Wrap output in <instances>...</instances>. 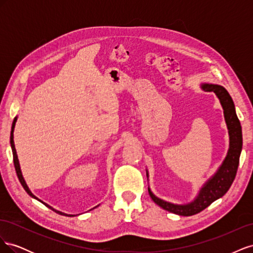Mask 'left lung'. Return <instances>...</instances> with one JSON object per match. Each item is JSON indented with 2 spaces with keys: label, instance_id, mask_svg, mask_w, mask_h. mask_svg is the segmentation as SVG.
Wrapping results in <instances>:
<instances>
[{
  "label": "left lung",
  "instance_id": "1",
  "mask_svg": "<svg viewBox=\"0 0 253 253\" xmlns=\"http://www.w3.org/2000/svg\"><path fill=\"white\" fill-rule=\"evenodd\" d=\"M202 89L205 91H213L219 99L220 104L223 106L224 116L228 127L229 133V150L225 160L218 168L216 173L212 177L204 183V186L198 192L193 202L186 205H176L164 200H160L157 196L153 194L149 188V194L155 204L163 209L178 214L181 216H191L194 214L200 213L207 207L210 206L214 201L218 200L221 196L226 194L229 188L231 187L235 178L237 167L240 163V155L242 152L243 137H242V126L241 122L236 116L234 103L231 96L229 95L227 89L218 84L203 83ZM147 176L149 174L147 171Z\"/></svg>",
  "mask_w": 253,
  "mask_h": 253
}]
</instances>
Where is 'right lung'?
<instances>
[{
	"mask_svg": "<svg viewBox=\"0 0 253 253\" xmlns=\"http://www.w3.org/2000/svg\"><path fill=\"white\" fill-rule=\"evenodd\" d=\"M16 122H17V117L13 119V122H12V126H11V133H10V145H11V150H12V155H13V164H14V168H16V172H17V175H18V178H19V180H20V182H21V185L23 186V188H24V190L26 191V192L28 193V195L29 196H32L33 198H36L37 201H39V202H41L42 204H44L45 206L46 207H48L49 209H51L52 211H55L56 213H58V214H61V215H65V216H74V215H72V214H66V213H63V212H61V211H58V210H56V209H53L52 207H50L49 205H47V204H45V203H43L42 201H40L39 198L38 197H36L33 193H32V191L29 190V188L27 187V185H26V182H25V180H24V178H23V175H22V172H21V168H20V164H19V159H18V155H17V151H16V148H14V141H13V131H14V126H16ZM98 207V206H97ZM96 208V207H95ZM94 209V208H93ZM91 210V209H90Z\"/></svg>",
	"mask_w": 253,
	"mask_h": 253,
	"instance_id": "1",
	"label": "right lung"
}]
</instances>
